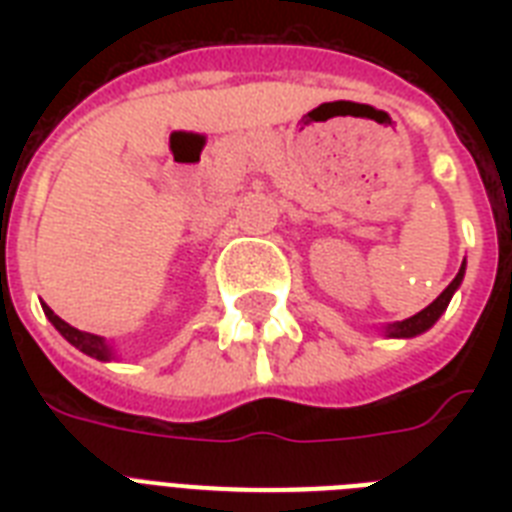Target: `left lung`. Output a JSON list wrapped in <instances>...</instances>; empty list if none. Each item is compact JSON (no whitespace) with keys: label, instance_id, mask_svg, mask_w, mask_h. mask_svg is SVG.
<instances>
[{"label":"left lung","instance_id":"1","mask_svg":"<svg viewBox=\"0 0 512 512\" xmlns=\"http://www.w3.org/2000/svg\"><path fill=\"white\" fill-rule=\"evenodd\" d=\"M462 279H465V263L460 265V273L454 276V281L449 284V287L441 292V295L433 300V303L428 305V308H422L420 313H414V316H409V319L404 321H396V324H388V327H382L380 332L385 337H393V340H409V337H417L422 335V332H428L433 324H436L441 316H444L446 305H449V300L454 297V292L460 289Z\"/></svg>","mask_w":512,"mask_h":512}]
</instances>
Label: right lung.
Segmentation results:
<instances>
[{"mask_svg":"<svg viewBox=\"0 0 512 512\" xmlns=\"http://www.w3.org/2000/svg\"><path fill=\"white\" fill-rule=\"evenodd\" d=\"M44 308V316L52 321V327L58 329L60 335L66 337L74 348H79L82 353H87V356L98 358V361H116V350L111 342H106V337L100 335H90V332H79L76 327H71V324H66V321L60 319V316H55L52 313V308H47V305L42 303Z\"/></svg>","mask_w":512,"mask_h":512,"instance_id":"add662e5","label":"right lung"}]
</instances>
